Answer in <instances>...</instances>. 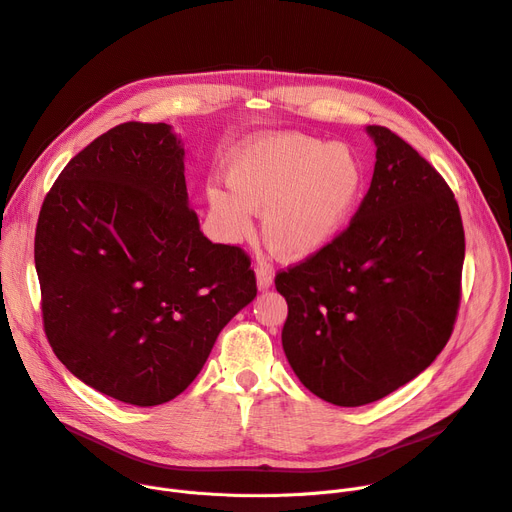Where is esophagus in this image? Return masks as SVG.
I'll list each match as a JSON object with an SVG mask.
<instances>
[{"label": "esophagus", "instance_id": "obj_1", "mask_svg": "<svg viewBox=\"0 0 512 512\" xmlns=\"http://www.w3.org/2000/svg\"><path fill=\"white\" fill-rule=\"evenodd\" d=\"M255 276H257V288L263 292V290H269L271 284H274V276H271V269L269 265H265L263 261H259L255 265Z\"/></svg>", "mask_w": 512, "mask_h": 512}]
</instances>
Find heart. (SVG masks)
Here are the masks:
<instances>
[{
    "label": "heart",
    "instance_id": "1",
    "mask_svg": "<svg viewBox=\"0 0 512 512\" xmlns=\"http://www.w3.org/2000/svg\"><path fill=\"white\" fill-rule=\"evenodd\" d=\"M232 194L212 187L208 206L228 243L253 232L263 214L271 251L304 261L331 247L358 212L366 168L346 144H325L302 133H263L238 148L226 166Z\"/></svg>",
    "mask_w": 512,
    "mask_h": 512
}]
</instances>
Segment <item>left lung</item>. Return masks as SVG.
<instances>
[{"label": "left lung", "mask_w": 512, "mask_h": 512, "mask_svg": "<svg viewBox=\"0 0 512 512\" xmlns=\"http://www.w3.org/2000/svg\"><path fill=\"white\" fill-rule=\"evenodd\" d=\"M366 133L377 162L350 226L276 276L294 374L342 407L383 399L434 362L455 325L465 259L445 179L391 129L368 125Z\"/></svg>", "instance_id": "obj_1"}]
</instances>
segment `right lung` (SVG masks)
Segmentation results:
<instances>
[{"instance_id": "add662e5", "label": "right lung", "mask_w": 512, "mask_h": 512, "mask_svg": "<svg viewBox=\"0 0 512 512\" xmlns=\"http://www.w3.org/2000/svg\"><path fill=\"white\" fill-rule=\"evenodd\" d=\"M34 265L55 356L140 407L183 393L257 296L249 257L199 230L166 123L117 125L67 162L43 201Z\"/></svg>"}]
</instances>
